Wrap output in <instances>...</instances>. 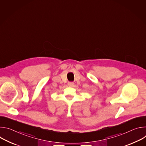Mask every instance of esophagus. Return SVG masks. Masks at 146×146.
Here are the masks:
<instances>
[{
  "instance_id": "1",
  "label": "esophagus",
  "mask_w": 146,
  "mask_h": 146,
  "mask_svg": "<svg viewBox=\"0 0 146 146\" xmlns=\"http://www.w3.org/2000/svg\"><path fill=\"white\" fill-rule=\"evenodd\" d=\"M68 84V86L69 87H72L74 85V82H69Z\"/></svg>"
}]
</instances>
